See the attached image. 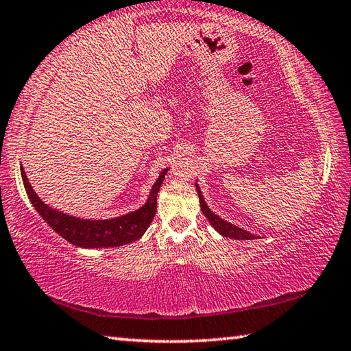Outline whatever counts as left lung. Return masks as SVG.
I'll list each match as a JSON object with an SVG mask.
<instances>
[{"label":"left lung","mask_w":351,"mask_h":351,"mask_svg":"<svg viewBox=\"0 0 351 351\" xmlns=\"http://www.w3.org/2000/svg\"><path fill=\"white\" fill-rule=\"evenodd\" d=\"M195 186H197V192H198V197H199L201 210H203L206 218L209 219L210 224L213 226V228H215L217 232H219L223 237H229V239H235V240H257V239H258L257 235H252L251 232H247V230H245V229L237 228L235 224L224 221V219L219 218V217L217 215V213H213V212L209 209V206L206 204L204 197H203V193H201L198 184H195Z\"/></svg>","instance_id":"left-lung-1"}]
</instances>
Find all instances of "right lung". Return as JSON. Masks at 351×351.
I'll use <instances>...</instances> for the list:
<instances>
[{
	"label": "right lung",
	"mask_w": 351,
	"mask_h": 351,
	"mask_svg": "<svg viewBox=\"0 0 351 351\" xmlns=\"http://www.w3.org/2000/svg\"><path fill=\"white\" fill-rule=\"evenodd\" d=\"M167 170L169 169H164L156 182L153 184L150 197H148L144 206L139 207L138 210L127 213V215L116 217L111 219L77 218L57 209H52V207L47 206L45 201H41L38 198V195L34 192L23 165L21 178L23 184H25L27 198L31 199V203L35 207V210L38 212V215L43 218L58 235L69 241L71 245L91 249L123 246L132 241H136L144 235L148 226L152 223L154 213H156V197Z\"/></svg>",
	"instance_id": "add662e5"
}]
</instances>
